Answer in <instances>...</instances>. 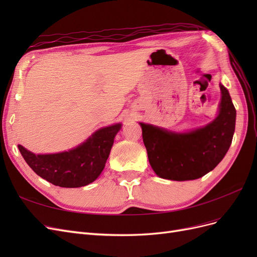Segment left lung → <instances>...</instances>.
<instances>
[{"label": "left lung", "instance_id": "left-lung-1", "mask_svg": "<svg viewBox=\"0 0 257 257\" xmlns=\"http://www.w3.org/2000/svg\"><path fill=\"white\" fill-rule=\"evenodd\" d=\"M221 103L216 118L188 133L141 123L148 159L159 177L168 180H195L219 164L228 151L236 124V109L227 89L220 83Z\"/></svg>", "mask_w": 257, "mask_h": 257}]
</instances>
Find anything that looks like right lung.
<instances>
[{"mask_svg": "<svg viewBox=\"0 0 257 257\" xmlns=\"http://www.w3.org/2000/svg\"><path fill=\"white\" fill-rule=\"evenodd\" d=\"M121 124L99 128L75 149L53 154H34L18 145L28 165L38 176L61 188H80L96 180L109 157Z\"/></svg>", "mask_w": 257, "mask_h": 257, "instance_id": "obj_1", "label": "right lung"}]
</instances>
